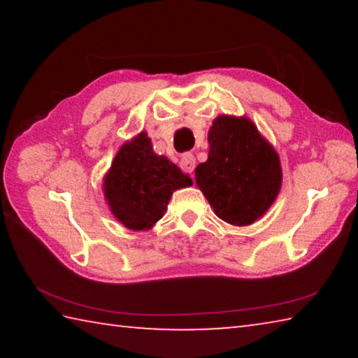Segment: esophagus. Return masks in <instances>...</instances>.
I'll return each mask as SVG.
<instances>
[{"label": "esophagus", "mask_w": 358, "mask_h": 358, "mask_svg": "<svg viewBox=\"0 0 358 358\" xmlns=\"http://www.w3.org/2000/svg\"><path fill=\"white\" fill-rule=\"evenodd\" d=\"M180 167L183 169L185 172L192 173L194 167H196V157H194L192 153H185L180 159Z\"/></svg>", "instance_id": "34e87169"}]
</instances>
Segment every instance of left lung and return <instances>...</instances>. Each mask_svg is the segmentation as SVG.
<instances>
[{"instance_id":"obj_1","label":"left lung","mask_w":358,"mask_h":358,"mask_svg":"<svg viewBox=\"0 0 358 358\" xmlns=\"http://www.w3.org/2000/svg\"><path fill=\"white\" fill-rule=\"evenodd\" d=\"M208 143V159L196 169L197 186L222 221L252 224L280 192V157L248 118L217 117Z\"/></svg>"}]
</instances>
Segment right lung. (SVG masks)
<instances>
[{
	"instance_id": "add662e5",
	"label": "right lung",
	"mask_w": 358,
	"mask_h": 358,
	"mask_svg": "<svg viewBox=\"0 0 358 358\" xmlns=\"http://www.w3.org/2000/svg\"><path fill=\"white\" fill-rule=\"evenodd\" d=\"M189 175L166 156H157L145 132L126 142L104 180L112 213L128 229H150L164 215L172 192L191 186Z\"/></svg>"
}]
</instances>
